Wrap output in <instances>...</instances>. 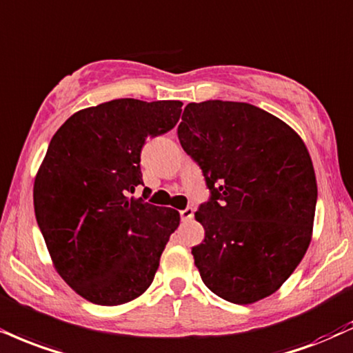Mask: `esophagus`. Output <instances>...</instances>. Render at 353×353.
<instances>
[{"instance_id": "34e87169", "label": "esophagus", "mask_w": 353, "mask_h": 353, "mask_svg": "<svg viewBox=\"0 0 353 353\" xmlns=\"http://www.w3.org/2000/svg\"><path fill=\"white\" fill-rule=\"evenodd\" d=\"M181 219L182 222H189L194 219V207H185L184 210H181Z\"/></svg>"}]
</instances>
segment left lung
<instances>
[{"mask_svg": "<svg viewBox=\"0 0 353 353\" xmlns=\"http://www.w3.org/2000/svg\"><path fill=\"white\" fill-rule=\"evenodd\" d=\"M177 136L210 190L195 212L205 239L192 248L203 284L233 304L268 298L311 243L317 182L307 148L274 114L241 101L189 103Z\"/></svg>", "mask_w": 353, "mask_h": 353, "instance_id": "1", "label": "left lung"}]
</instances>
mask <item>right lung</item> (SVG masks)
Returning <instances> with one entry per match:
<instances>
[{
  "label": "right lung",
  "mask_w": 353,
  "mask_h": 353,
  "mask_svg": "<svg viewBox=\"0 0 353 353\" xmlns=\"http://www.w3.org/2000/svg\"><path fill=\"white\" fill-rule=\"evenodd\" d=\"M181 107L112 100L74 113L50 139L34 181L36 220L57 273L93 304L141 296L179 227L177 210L130 195L143 185L144 143L172 130Z\"/></svg>",
  "instance_id": "1"
}]
</instances>
